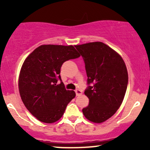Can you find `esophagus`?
Segmentation results:
<instances>
[{"mask_svg":"<svg viewBox=\"0 0 150 150\" xmlns=\"http://www.w3.org/2000/svg\"><path fill=\"white\" fill-rule=\"evenodd\" d=\"M75 91V93H76L77 96H80V95H81L83 93V91L81 90H80V89H76Z\"/></svg>","mask_w":150,"mask_h":150,"instance_id":"34e87169","label":"esophagus"}]
</instances>
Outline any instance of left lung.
<instances>
[{
	"label": "left lung",
	"instance_id": "obj_1",
	"mask_svg": "<svg viewBox=\"0 0 150 150\" xmlns=\"http://www.w3.org/2000/svg\"><path fill=\"white\" fill-rule=\"evenodd\" d=\"M84 59L88 84L84 93L89 104L82 110L86 119L95 123L108 120L121 105L128 75L121 56L102 42L76 45Z\"/></svg>",
	"mask_w": 150,
	"mask_h": 150
}]
</instances>
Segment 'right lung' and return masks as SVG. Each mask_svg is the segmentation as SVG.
<instances>
[{
  "instance_id": "add662e5",
  "label": "right lung",
  "mask_w": 150,
  "mask_h": 150,
  "mask_svg": "<svg viewBox=\"0 0 150 150\" xmlns=\"http://www.w3.org/2000/svg\"><path fill=\"white\" fill-rule=\"evenodd\" d=\"M80 54L75 47L41 45L25 59L19 76V91L26 108L40 122L53 123L64 115L74 91L66 90L60 69L64 62L76 59Z\"/></svg>"
}]
</instances>
